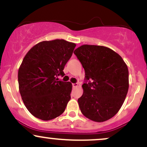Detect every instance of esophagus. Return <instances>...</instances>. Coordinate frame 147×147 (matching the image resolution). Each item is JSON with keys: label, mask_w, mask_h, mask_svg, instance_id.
I'll list each match as a JSON object with an SVG mask.
<instances>
[{"label": "esophagus", "mask_w": 147, "mask_h": 147, "mask_svg": "<svg viewBox=\"0 0 147 147\" xmlns=\"http://www.w3.org/2000/svg\"><path fill=\"white\" fill-rule=\"evenodd\" d=\"M78 86V84L75 83V84H72V87L73 88H77Z\"/></svg>", "instance_id": "1"}]
</instances>
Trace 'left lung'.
I'll use <instances>...</instances> for the list:
<instances>
[{"label":"left lung","instance_id":"1","mask_svg":"<svg viewBox=\"0 0 147 147\" xmlns=\"http://www.w3.org/2000/svg\"><path fill=\"white\" fill-rule=\"evenodd\" d=\"M74 54L85 70L78 103L85 117L97 122L117 113L129 90V70L122 58L107 47L83 45Z\"/></svg>","mask_w":147,"mask_h":147}]
</instances>
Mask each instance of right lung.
Masks as SVG:
<instances>
[{
  "instance_id": "obj_1",
  "label": "right lung",
  "mask_w": 147,
  "mask_h": 147,
  "mask_svg": "<svg viewBox=\"0 0 147 147\" xmlns=\"http://www.w3.org/2000/svg\"><path fill=\"white\" fill-rule=\"evenodd\" d=\"M76 44L63 39L44 41L26 54L18 72L19 92L25 107L44 121L65 111L70 99L72 84L59 81Z\"/></svg>"
}]
</instances>
